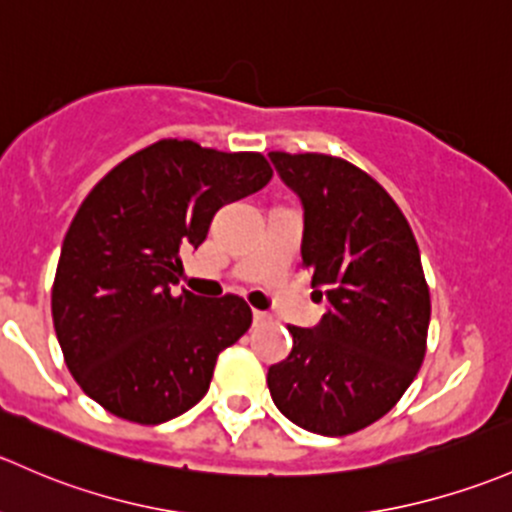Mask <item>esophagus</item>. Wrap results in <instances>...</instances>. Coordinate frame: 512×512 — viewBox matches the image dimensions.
I'll return each instance as SVG.
<instances>
[{
	"label": "esophagus",
	"instance_id": "1",
	"mask_svg": "<svg viewBox=\"0 0 512 512\" xmlns=\"http://www.w3.org/2000/svg\"><path fill=\"white\" fill-rule=\"evenodd\" d=\"M252 319H255V324H265V321H270V314L267 311H252Z\"/></svg>",
	"mask_w": 512,
	"mask_h": 512
}]
</instances>
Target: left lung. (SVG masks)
I'll use <instances>...</instances> for the list:
<instances>
[{
	"label": "left lung",
	"instance_id": "1",
	"mask_svg": "<svg viewBox=\"0 0 512 512\" xmlns=\"http://www.w3.org/2000/svg\"><path fill=\"white\" fill-rule=\"evenodd\" d=\"M304 206L301 260L328 299L319 326H289L267 385L306 432L346 437L397 405L427 351L432 301L410 223L378 181L328 154L270 152Z\"/></svg>",
	"mask_w": 512,
	"mask_h": 512
}]
</instances>
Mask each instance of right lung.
<instances>
[{"mask_svg": "<svg viewBox=\"0 0 512 512\" xmlns=\"http://www.w3.org/2000/svg\"><path fill=\"white\" fill-rule=\"evenodd\" d=\"M270 179L257 152L161 139L98 181L68 228L51 292L58 343L85 395L137 424L169 422L201 402L252 311L235 294L208 301L171 287L218 208Z\"/></svg>", "mask_w": 512, "mask_h": 512, "instance_id": "1", "label": "right lung"}]
</instances>
